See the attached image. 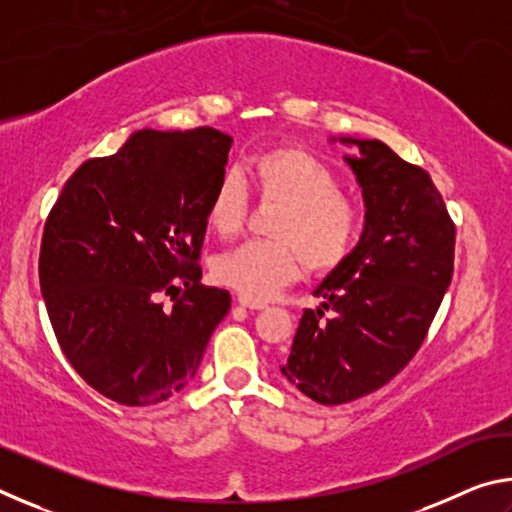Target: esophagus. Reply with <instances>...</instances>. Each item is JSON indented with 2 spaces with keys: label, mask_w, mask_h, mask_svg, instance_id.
<instances>
[{
  "label": "esophagus",
  "mask_w": 512,
  "mask_h": 512,
  "mask_svg": "<svg viewBox=\"0 0 512 512\" xmlns=\"http://www.w3.org/2000/svg\"><path fill=\"white\" fill-rule=\"evenodd\" d=\"M237 302H239L241 307H248V309H264V307H266V302H262V300H250V298H246V296H239Z\"/></svg>",
  "instance_id": "obj_1"
}]
</instances>
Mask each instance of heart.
<instances>
[{
  "label": "heart",
  "mask_w": 512,
  "mask_h": 512,
  "mask_svg": "<svg viewBox=\"0 0 512 512\" xmlns=\"http://www.w3.org/2000/svg\"><path fill=\"white\" fill-rule=\"evenodd\" d=\"M246 176L262 203L280 205L268 241H248L214 262V277L250 300L273 298L309 266L316 273L339 268L359 244L363 210L341 189L327 162L296 144L255 153ZM248 194L235 173H223L207 201V225L219 237L244 228Z\"/></svg>",
  "instance_id": "obj_1"
}]
</instances>
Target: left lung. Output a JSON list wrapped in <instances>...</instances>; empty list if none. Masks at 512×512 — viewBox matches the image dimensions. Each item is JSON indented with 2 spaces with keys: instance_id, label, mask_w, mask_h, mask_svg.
<instances>
[{
  "instance_id": "8db88e82",
  "label": "left lung",
  "mask_w": 512,
  "mask_h": 512,
  "mask_svg": "<svg viewBox=\"0 0 512 512\" xmlns=\"http://www.w3.org/2000/svg\"><path fill=\"white\" fill-rule=\"evenodd\" d=\"M341 142L361 151L345 160L361 185L366 225L354 253L314 291L323 309H305L280 368L325 406L377 391L415 357L452 282L456 246V225L427 171L379 140Z\"/></svg>"
}]
</instances>
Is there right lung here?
<instances>
[{
	"label": "right lung",
	"mask_w": 512,
	"mask_h": 512,
	"mask_svg": "<svg viewBox=\"0 0 512 512\" xmlns=\"http://www.w3.org/2000/svg\"><path fill=\"white\" fill-rule=\"evenodd\" d=\"M230 144L210 126L137 131L115 155L83 162L51 207L38 259L51 327L72 368L112 402L149 406L183 391L228 314L230 293L201 284L198 259Z\"/></svg>",
	"instance_id": "obj_1"
}]
</instances>
